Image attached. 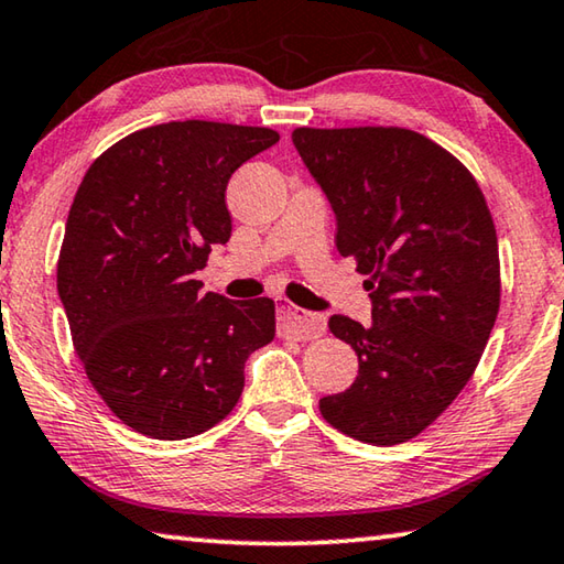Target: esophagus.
I'll use <instances>...</instances> for the list:
<instances>
[{
  "label": "esophagus",
  "instance_id": "obj_1",
  "mask_svg": "<svg viewBox=\"0 0 564 564\" xmlns=\"http://www.w3.org/2000/svg\"><path fill=\"white\" fill-rule=\"evenodd\" d=\"M276 324H280L282 337L297 341L317 339L322 337L324 329H327V324H324L322 317L294 307V304H280V307H276Z\"/></svg>",
  "mask_w": 564,
  "mask_h": 564
}]
</instances>
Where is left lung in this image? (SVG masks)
I'll list each match as a JSON object with an SVG mask.
<instances>
[{
    "label": "left lung",
    "mask_w": 564,
    "mask_h": 564,
    "mask_svg": "<svg viewBox=\"0 0 564 564\" xmlns=\"http://www.w3.org/2000/svg\"><path fill=\"white\" fill-rule=\"evenodd\" d=\"M292 143L337 215V250L371 292L367 327L329 319L359 373L319 411L351 438L397 446L478 367L500 307L496 225L468 167L409 128H297Z\"/></svg>",
    "instance_id": "1"
}]
</instances>
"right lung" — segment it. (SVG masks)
Here are the masks:
<instances>
[{
	"label": "right lung",
	"mask_w": 564,
	"mask_h": 564,
	"mask_svg": "<svg viewBox=\"0 0 564 564\" xmlns=\"http://www.w3.org/2000/svg\"><path fill=\"white\" fill-rule=\"evenodd\" d=\"M280 141L272 128L171 121L121 138L68 210L56 288L98 397L158 441L235 409L245 361L274 339V302L203 294L195 272L230 240V175Z\"/></svg>",
	"instance_id": "1"
}]
</instances>
